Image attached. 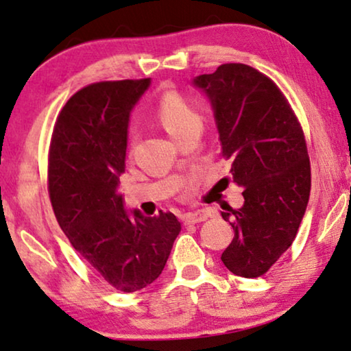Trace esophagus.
Wrapping results in <instances>:
<instances>
[{"label": "esophagus", "instance_id": "esophagus-1", "mask_svg": "<svg viewBox=\"0 0 351 351\" xmlns=\"http://www.w3.org/2000/svg\"><path fill=\"white\" fill-rule=\"evenodd\" d=\"M208 217H209V211H206V209H197V211L193 213L184 214V216H182V221H184V223H198V222L206 221Z\"/></svg>", "mask_w": 351, "mask_h": 351}]
</instances>
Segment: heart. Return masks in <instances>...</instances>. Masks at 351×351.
Segmentation results:
<instances>
[{
	"mask_svg": "<svg viewBox=\"0 0 351 351\" xmlns=\"http://www.w3.org/2000/svg\"><path fill=\"white\" fill-rule=\"evenodd\" d=\"M158 118L173 138L181 137L193 128H202V119L198 113L176 91H169L160 97Z\"/></svg>",
	"mask_w": 351,
	"mask_h": 351,
	"instance_id": "heart-1",
	"label": "heart"
}]
</instances>
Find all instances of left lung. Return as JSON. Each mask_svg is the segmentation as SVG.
I'll return each instance as SVG.
<instances>
[{
  "label": "left lung",
  "mask_w": 351,
  "mask_h": 351,
  "mask_svg": "<svg viewBox=\"0 0 351 351\" xmlns=\"http://www.w3.org/2000/svg\"><path fill=\"white\" fill-rule=\"evenodd\" d=\"M192 85L211 104L222 156L244 205L223 208L234 237L221 260L233 274L258 277L290 247L311 193L304 134L276 83L254 67L222 64Z\"/></svg>",
  "instance_id": "8db88e82"
}]
</instances>
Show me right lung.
<instances>
[{"label":"right lung","instance_id":"obj_1","mask_svg":"<svg viewBox=\"0 0 351 351\" xmlns=\"http://www.w3.org/2000/svg\"><path fill=\"white\" fill-rule=\"evenodd\" d=\"M149 85L151 78L101 82L77 91L62 107L50 143L56 221L86 263L124 293L158 279L181 232L171 213L128 211L118 191L130 113Z\"/></svg>","mask_w":351,"mask_h":351}]
</instances>
